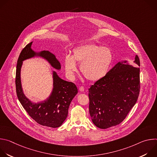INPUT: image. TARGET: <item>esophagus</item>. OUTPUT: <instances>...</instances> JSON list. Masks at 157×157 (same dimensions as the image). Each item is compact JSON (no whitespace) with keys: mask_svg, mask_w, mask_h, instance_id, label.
I'll return each mask as SVG.
<instances>
[{"mask_svg":"<svg viewBox=\"0 0 157 157\" xmlns=\"http://www.w3.org/2000/svg\"><path fill=\"white\" fill-rule=\"evenodd\" d=\"M79 89L81 92H83L84 91V87L83 86H81V87H79Z\"/></svg>","mask_w":157,"mask_h":157,"instance_id":"esophagus-1","label":"esophagus"}]
</instances>
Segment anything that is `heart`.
<instances>
[{
    "mask_svg": "<svg viewBox=\"0 0 157 157\" xmlns=\"http://www.w3.org/2000/svg\"><path fill=\"white\" fill-rule=\"evenodd\" d=\"M113 59V55L107 47L95 43H88L74 49L72 57L64 59L65 70L73 78L76 71V63H81L79 69L82 75L89 81H96L107 73Z\"/></svg>",
    "mask_w": 157,
    "mask_h": 157,
    "instance_id": "obj_1",
    "label": "heart"
}]
</instances>
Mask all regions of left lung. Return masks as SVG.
Here are the masks:
<instances>
[{
    "instance_id": "1",
    "label": "left lung",
    "mask_w": 157,
    "mask_h": 157,
    "mask_svg": "<svg viewBox=\"0 0 157 157\" xmlns=\"http://www.w3.org/2000/svg\"><path fill=\"white\" fill-rule=\"evenodd\" d=\"M133 66L119 62L89 89V114L94 124L107 128L121 124L136 104L140 93V59Z\"/></svg>"
}]
</instances>
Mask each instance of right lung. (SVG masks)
Here are the masks:
<instances>
[{
  "instance_id": "1",
  "label": "right lung",
  "mask_w": 157,
  "mask_h": 157,
  "mask_svg": "<svg viewBox=\"0 0 157 157\" xmlns=\"http://www.w3.org/2000/svg\"><path fill=\"white\" fill-rule=\"evenodd\" d=\"M32 44V42L27 44L18 58L15 77L17 95L21 105L35 121L43 126L56 128L61 125L68 116L69 106L78 93V89L74 83L61 79L54 71L53 89L49 98L38 104H33L27 99L22 91L20 70L22 61L36 55L31 49ZM37 55L47 59L53 68H61L60 63L50 52L43 51Z\"/></svg>"
}]
</instances>
